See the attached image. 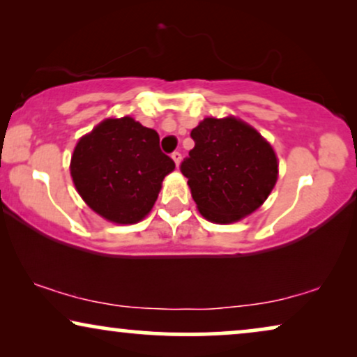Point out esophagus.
Returning a JSON list of instances; mask_svg holds the SVG:
<instances>
[{
    "mask_svg": "<svg viewBox=\"0 0 357 357\" xmlns=\"http://www.w3.org/2000/svg\"><path fill=\"white\" fill-rule=\"evenodd\" d=\"M172 159H174L175 165H178V164H180V159H182V154H180L178 151H174V153H172Z\"/></svg>",
    "mask_w": 357,
    "mask_h": 357,
    "instance_id": "1",
    "label": "esophagus"
}]
</instances>
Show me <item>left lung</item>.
<instances>
[{"instance_id": "8db88e82", "label": "left lung", "mask_w": 357, "mask_h": 357, "mask_svg": "<svg viewBox=\"0 0 357 357\" xmlns=\"http://www.w3.org/2000/svg\"><path fill=\"white\" fill-rule=\"evenodd\" d=\"M190 136L195 148L180 170L198 211L211 222L231 224L260 208L278 178L271 144L236 116L204 119Z\"/></svg>"}]
</instances>
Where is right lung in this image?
<instances>
[{
  "mask_svg": "<svg viewBox=\"0 0 357 357\" xmlns=\"http://www.w3.org/2000/svg\"><path fill=\"white\" fill-rule=\"evenodd\" d=\"M175 162L159 148L158 131L131 116L107 119L77 141L71 177L81 198L107 221L135 224L153 209Z\"/></svg>",
  "mask_w": 357,
  "mask_h": 357,
  "instance_id": "add662e5",
  "label": "right lung"
}]
</instances>
